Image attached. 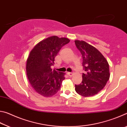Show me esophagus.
<instances>
[{
    "mask_svg": "<svg viewBox=\"0 0 127 127\" xmlns=\"http://www.w3.org/2000/svg\"><path fill=\"white\" fill-rule=\"evenodd\" d=\"M67 74L69 77H72L73 76V73H72V72H68L67 73Z\"/></svg>",
    "mask_w": 127,
    "mask_h": 127,
    "instance_id": "esophagus-1",
    "label": "esophagus"
}]
</instances>
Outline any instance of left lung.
<instances>
[{
  "label": "left lung",
  "mask_w": 127,
  "mask_h": 127,
  "mask_svg": "<svg viewBox=\"0 0 127 127\" xmlns=\"http://www.w3.org/2000/svg\"><path fill=\"white\" fill-rule=\"evenodd\" d=\"M77 48L82 55V65L85 73L82 81L75 85L77 94L83 97L97 94L104 89L110 78L109 65L102 54L93 46L84 41L75 40Z\"/></svg>",
  "instance_id": "1"
}]
</instances>
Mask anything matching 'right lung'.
Segmentation results:
<instances>
[{"mask_svg": "<svg viewBox=\"0 0 127 127\" xmlns=\"http://www.w3.org/2000/svg\"><path fill=\"white\" fill-rule=\"evenodd\" d=\"M69 41L67 38L51 36L38 42L30 52L26 64L27 76L38 94L50 97L59 90L65 73L53 70L51 66L61 48Z\"/></svg>", "mask_w": 127, "mask_h": 127, "instance_id": "add662e5", "label": "right lung"}]
</instances>
